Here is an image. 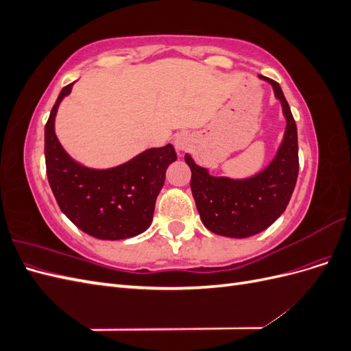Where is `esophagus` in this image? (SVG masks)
<instances>
[{"label": "esophagus", "mask_w": 351, "mask_h": 351, "mask_svg": "<svg viewBox=\"0 0 351 351\" xmlns=\"http://www.w3.org/2000/svg\"><path fill=\"white\" fill-rule=\"evenodd\" d=\"M174 146L178 151H186L190 146V139L187 137V134H178L174 139Z\"/></svg>", "instance_id": "obj_1"}]
</instances>
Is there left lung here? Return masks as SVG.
I'll list each match as a JSON object with an SVG mask.
<instances>
[{"label": "left lung", "instance_id": "left-lung-1", "mask_svg": "<svg viewBox=\"0 0 351 351\" xmlns=\"http://www.w3.org/2000/svg\"><path fill=\"white\" fill-rule=\"evenodd\" d=\"M259 77L272 86L287 120L284 139L272 162L256 176L232 180L210 176L189 154L184 156L192 169L190 189L202 222L215 234L232 239L258 234L280 218L289 205L299 174L297 127L290 105L277 82L262 74Z\"/></svg>", "mask_w": 351, "mask_h": 351}]
</instances>
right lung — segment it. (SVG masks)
I'll return each mask as SVG.
<instances>
[{
  "label": "right lung",
  "mask_w": 351,
  "mask_h": 351,
  "mask_svg": "<svg viewBox=\"0 0 351 351\" xmlns=\"http://www.w3.org/2000/svg\"><path fill=\"white\" fill-rule=\"evenodd\" d=\"M62 88L45 124V164L52 193L64 215L86 234L123 240L151 226L155 202L168 165L177 159L173 145L152 147L107 169L83 167L58 142L54 121L60 102L71 92Z\"/></svg>",
  "instance_id": "obj_1"
}]
</instances>
